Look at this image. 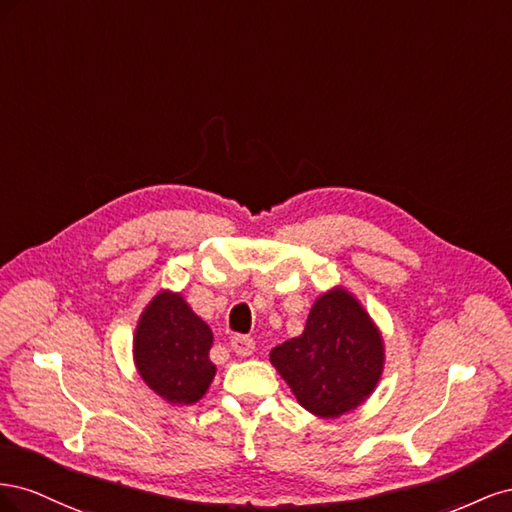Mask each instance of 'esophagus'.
<instances>
[{
	"mask_svg": "<svg viewBox=\"0 0 512 512\" xmlns=\"http://www.w3.org/2000/svg\"><path fill=\"white\" fill-rule=\"evenodd\" d=\"M230 346H232V350H235V352H237V354H241V356H250V354L256 350L254 339H252V337H247V335H237V337H232Z\"/></svg>",
	"mask_w": 512,
	"mask_h": 512,
	"instance_id": "34e87169",
	"label": "esophagus"
}]
</instances>
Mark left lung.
<instances>
[{
  "label": "left lung",
  "mask_w": 512,
  "mask_h": 512,
  "mask_svg": "<svg viewBox=\"0 0 512 512\" xmlns=\"http://www.w3.org/2000/svg\"><path fill=\"white\" fill-rule=\"evenodd\" d=\"M271 363L305 410L335 418L376 389L384 344L363 305L333 288L309 309L305 331L271 350Z\"/></svg>",
  "instance_id": "left-lung-1"
}]
</instances>
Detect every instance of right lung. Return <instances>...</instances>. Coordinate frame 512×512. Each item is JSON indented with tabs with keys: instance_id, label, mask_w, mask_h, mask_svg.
Instances as JSON below:
<instances>
[{
	"instance_id": "obj_1",
	"label": "right lung",
	"mask_w": 512,
	"mask_h": 512,
	"mask_svg": "<svg viewBox=\"0 0 512 512\" xmlns=\"http://www.w3.org/2000/svg\"><path fill=\"white\" fill-rule=\"evenodd\" d=\"M213 333L181 294L160 292L138 320L134 363L138 374L170 404L190 406L215 376L209 359Z\"/></svg>"
}]
</instances>
